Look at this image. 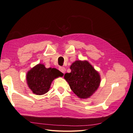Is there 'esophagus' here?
Here are the masks:
<instances>
[{
	"label": "esophagus",
	"mask_w": 133,
	"mask_h": 133,
	"mask_svg": "<svg viewBox=\"0 0 133 133\" xmlns=\"http://www.w3.org/2000/svg\"><path fill=\"white\" fill-rule=\"evenodd\" d=\"M59 70H60V71H62L63 73H64H64H65L66 69H65V68H64V67H59Z\"/></svg>",
	"instance_id": "34e87169"
}]
</instances>
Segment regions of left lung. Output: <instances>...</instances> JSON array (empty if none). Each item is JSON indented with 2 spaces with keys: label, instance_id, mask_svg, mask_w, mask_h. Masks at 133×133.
<instances>
[{
  "label": "left lung",
  "instance_id": "obj_1",
  "mask_svg": "<svg viewBox=\"0 0 133 133\" xmlns=\"http://www.w3.org/2000/svg\"><path fill=\"white\" fill-rule=\"evenodd\" d=\"M70 68L71 73L64 75V79L70 89L81 99L90 98L100 86L99 72L87 60H76Z\"/></svg>",
  "mask_w": 133,
  "mask_h": 133
}]
</instances>
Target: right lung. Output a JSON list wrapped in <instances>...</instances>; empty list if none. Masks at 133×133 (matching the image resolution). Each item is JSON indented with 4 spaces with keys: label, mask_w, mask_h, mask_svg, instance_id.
<instances>
[{
    "label": "right lung",
    "mask_w": 133,
    "mask_h": 133,
    "mask_svg": "<svg viewBox=\"0 0 133 133\" xmlns=\"http://www.w3.org/2000/svg\"><path fill=\"white\" fill-rule=\"evenodd\" d=\"M63 74L55 68H45L43 64H38L28 71L26 83L30 89L36 95H41L49 90L52 82Z\"/></svg>",
    "instance_id": "1"
}]
</instances>
